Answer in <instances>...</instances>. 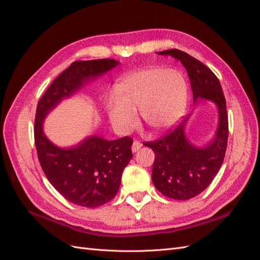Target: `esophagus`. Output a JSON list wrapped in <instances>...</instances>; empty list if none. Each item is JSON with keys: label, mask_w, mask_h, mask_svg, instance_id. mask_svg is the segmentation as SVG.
<instances>
[{"label": "esophagus", "mask_w": 260, "mask_h": 260, "mask_svg": "<svg viewBox=\"0 0 260 260\" xmlns=\"http://www.w3.org/2000/svg\"><path fill=\"white\" fill-rule=\"evenodd\" d=\"M142 147V143L140 142V141H138V140H135L133 141V143H132V146H131V149H132V152H138L139 149Z\"/></svg>", "instance_id": "esophagus-1"}]
</instances>
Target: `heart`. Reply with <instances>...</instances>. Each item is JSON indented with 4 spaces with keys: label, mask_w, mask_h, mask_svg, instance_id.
I'll return each mask as SVG.
<instances>
[{
    "label": "heart",
    "mask_w": 260,
    "mask_h": 260,
    "mask_svg": "<svg viewBox=\"0 0 260 260\" xmlns=\"http://www.w3.org/2000/svg\"><path fill=\"white\" fill-rule=\"evenodd\" d=\"M115 92L116 96L107 100L106 107L112 123L121 132L135 127L138 109L149 130H167L183 115L187 101L184 77L172 69L139 70L122 78Z\"/></svg>",
    "instance_id": "b5f03b06"
}]
</instances>
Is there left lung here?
I'll return each mask as SVG.
<instances>
[{
    "instance_id": "left-lung-1",
    "label": "left lung",
    "mask_w": 260,
    "mask_h": 260,
    "mask_svg": "<svg viewBox=\"0 0 260 260\" xmlns=\"http://www.w3.org/2000/svg\"><path fill=\"white\" fill-rule=\"evenodd\" d=\"M158 54L171 55L182 62L190 78L194 103L210 100L219 109L216 137L205 147H195L185 139L184 124L187 117L161 138L143 143L155 154L152 171L155 187L169 199L185 201L207 188L223 162L229 137L225 99L217 76L202 61L178 49Z\"/></svg>"
}]
</instances>
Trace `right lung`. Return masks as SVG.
<instances>
[{
  "mask_svg": "<svg viewBox=\"0 0 260 260\" xmlns=\"http://www.w3.org/2000/svg\"><path fill=\"white\" fill-rule=\"evenodd\" d=\"M118 65L112 58L74 61L55 78L40 101L35 118V143L39 161L51 184L76 205L95 208L112 201L121 182V175L132 158L130 137L108 141L91 137L73 148H59L44 136L42 124L49 111L61 99L74 94L90 78Z\"/></svg>",
  "mask_w": 260,
  "mask_h": 260,
  "instance_id": "right-lung-1",
  "label": "right lung"
}]
</instances>
